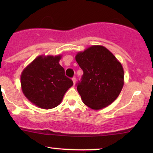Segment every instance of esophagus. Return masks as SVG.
Wrapping results in <instances>:
<instances>
[{"mask_svg":"<svg viewBox=\"0 0 153 153\" xmlns=\"http://www.w3.org/2000/svg\"><path fill=\"white\" fill-rule=\"evenodd\" d=\"M72 80H73V84H74V85H75V82H76V78H75V77H74V78H72Z\"/></svg>","mask_w":153,"mask_h":153,"instance_id":"1","label":"esophagus"}]
</instances>
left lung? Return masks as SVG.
<instances>
[{"label": "left lung", "instance_id": "1", "mask_svg": "<svg viewBox=\"0 0 153 153\" xmlns=\"http://www.w3.org/2000/svg\"><path fill=\"white\" fill-rule=\"evenodd\" d=\"M75 59L83 71L77 90L84 104L99 110L113 103L122 91L124 75L115 56L106 47L94 45L79 52Z\"/></svg>", "mask_w": 153, "mask_h": 153}]
</instances>
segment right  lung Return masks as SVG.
<instances>
[{"label": "right lung", "instance_id": "right-lung-1", "mask_svg": "<svg viewBox=\"0 0 153 153\" xmlns=\"http://www.w3.org/2000/svg\"><path fill=\"white\" fill-rule=\"evenodd\" d=\"M62 56L40 55L26 66L21 75V85L26 99L35 106L50 109L62 102L73 82L65 75L59 64Z\"/></svg>", "mask_w": 153, "mask_h": 153}]
</instances>
